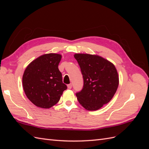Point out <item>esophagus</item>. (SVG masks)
Instances as JSON below:
<instances>
[{"label": "esophagus", "instance_id": "1", "mask_svg": "<svg viewBox=\"0 0 149 149\" xmlns=\"http://www.w3.org/2000/svg\"><path fill=\"white\" fill-rule=\"evenodd\" d=\"M67 87H68V89H71V88H72V84H68V85H67Z\"/></svg>", "mask_w": 149, "mask_h": 149}]
</instances>
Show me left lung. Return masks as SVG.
Segmentation results:
<instances>
[{"instance_id":"1","label":"left lung","mask_w":149,"mask_h":149,"mask_svg":"<svg viewBox=\"0 0 149 149\" xmlns=\"http://www.w3.org/2000/svg\"><path fill=\"white\" fill-rule=\"evenodd\" d=\"M80 66L84 86L76 93L78 102L85 109L97 111L113 97L118 89L119 79L114 65L97 55L75 53Z\"/></svg>"}]
</instances>
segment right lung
Segmentation results:
<instances>
[{"mask_svg": "<svg viewBox=\"0 0 149 149\" xmlns=\"http://www.w3.org/2000/svg\"><path fill=\"white\" fill-rule=\"evenodd\" d=\"M61 58L58 53L44 54L26 66L22 77L23 88L26 97L36 106L52 107L67 89L58 69Z\"/></svg>", "mask_w": 149, "mask_h": 149, "instance_id": "right-lung-1", "label": "right lung"}]
</instances>
